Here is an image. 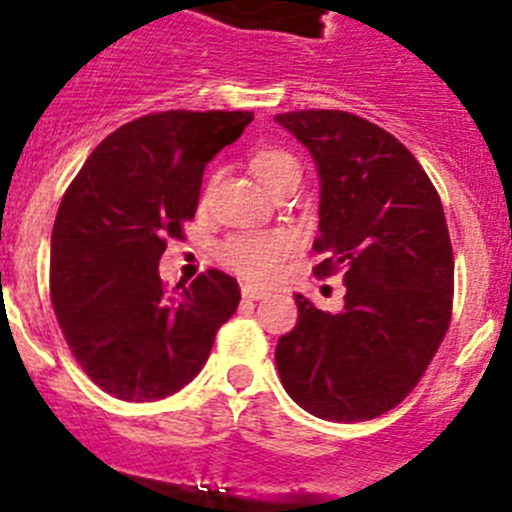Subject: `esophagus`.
<instances>
[{
  "label": "esophagus",
  "instance_id": "1",
  "mask_svg": "<svg viewBox=\"0 0 512 512\" xmlns=\"http://www.w3.org/2000/svg\"><path fill=\"white\" fill-rule=\"evenodd\" d=\"M242 298H245V300H260V298H265V290L255 288V285H242Z\"/></svg>",
  "mask_w": 512,
  "mask_h": 512
}]
</instances>
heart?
Here are the masks:
<instances>
[{"instance_id": "obj_1", "label": "heart", "mask_w": 512, "mask_h": 512, "mask_svg": "<svg viewBox=\"0 0 512 512\" xmlns=\"http://www.w3.org/2000/svg\"><path fill=\"white\" fill-rule=\"evenodd\" d=\"M250 166L265 189L280 176L300 171L298 159L283 148H260L252 154ZM290 250H293V237L285 232H242L227 237L219 245L217 255L219 262L234 275L250 283H265Z\"/></svg>"}]
</instances>
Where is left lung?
<instances>
[{
    "label": "left lung",
    "instance_id": "obj_1",
    "mask_svg": "<svg viewBox=\"0 0 512 512\" xmlns=\"http://www.w3.org/2000/svg\"><path fill=\"white\" fill-rule=\"evenodd\" d=\"M321 176L323 260L343 270L341 313L298 295V323L275 348L295 404L328 422H366L419 384L452 318L455 257L437 189L404 143L346 111L278 113Z\"/></svg>",
    "mask_w": 512,
    "mask_h": 512
}]
</instances>
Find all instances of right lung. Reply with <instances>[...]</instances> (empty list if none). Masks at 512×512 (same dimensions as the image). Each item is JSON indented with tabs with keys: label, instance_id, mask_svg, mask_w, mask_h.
<instances>
[{
	"label": "right lung",
	"instance_id": "add662e5",
	"mask_svg": "<svg viewBox=\"0 0 512 512\" xmlns=\"http://www.w3.org/2000/svg\"><path fill=\"white\" fill-rule=\"evenodd\" d=\"M247 111H164L105 138L57 209L50 298L75 361L123 401L184 389L207 364L219 326L240 305L219 270L166 290V240L199 207L204 166L250 126Z\"/></svg>",
	"mask_w": 512,
	"mask_h": 512
}]
</instances>
